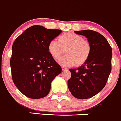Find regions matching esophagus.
Here are the masks:
<instances>
[{"label": "esophagus", "instance_id": "1", "mask_svg": "<svg viewBox=\"0 0 121 121\" xmlns=\"http://www.w3.org/2000/svg\"><path fill=\"white\" fill-rule=\"evenodd\" d=\"M61 69H62V70H63V71H65V70H68L67 68L65 67H61Z\"/></svg>", "mask_w": 121, "mask_h": 121}]
</instances>
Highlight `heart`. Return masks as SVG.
Returning a JSON list of instances; mask_svg holds the SVG:
<instances>
[{
    "mask_svg": "<svg viewBox=\"0 0 121 121\" xmlns=\"http://www.w3.org/2000/svg\"><path fill=\"white\" fill-rule=\"evenodd\" d=\"M66 52V56L58 60L64 66L80 65L89 58L91 46L87 41L79 35L68 32L60 37L59 41L52 39L48 44V51L54 58H57Z\"/></svg>",
    "mask_w": 121,
    "mask_h": 121,
    "instance_id": "obj_1",
    "label": "heart"
}]
</instances>
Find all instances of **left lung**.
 I'll list each match as a JSON object with an SVG mask.
<instances>
[{"label": "left lung", "instance_id": "1", "mask_svg": "<svg viewBox=\"0 0 121 121\" xmlns=\"http://www.w3.org/2000/svg\"><path fill=\"white\" fill-rule=\"evenodd\" d=\"M87 38L91 52L87 60L77 69H69L71 74L68 87L71 95L79 99L94 96L105 86L111 71L112 48L107 39L92 30L74 31Z\"/></svg>", "mask_w": 121, "mask_h": 121}]
</instances>
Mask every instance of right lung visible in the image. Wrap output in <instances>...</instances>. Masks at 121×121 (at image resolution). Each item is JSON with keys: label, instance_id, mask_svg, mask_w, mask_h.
Returning <instances> with one entry per match:
<instances>
[{"label": "right lung", "instance_id": "1", "mask_svg": "<svg viewBox=\"0 0 121 121\" xmlns=\"http://www.w3.org/2000/svg\"><path fill=\"white\" fill-rule=\"evenodd\" d=\"M59 29H48L34 25L15 40L10 58L12 76L20 92L31 99L46 96L51 83L61 72L48 51V44L59 35Z\"/></svg>", "mask_w": 121, "mask_h": 121}]
</instances>
